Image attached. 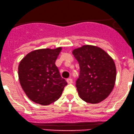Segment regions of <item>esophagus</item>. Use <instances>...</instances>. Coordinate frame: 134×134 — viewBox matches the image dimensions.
<instances>
[{
	"instance_id": "obj_1",
	"label": "esophagus",
	"mask_w": 134,
	"mask_h": 134,
	"mask_svg": "<svg viewBox=\"0 0 134 134\" xmlns=\"http://www.w3.org/2000/svg\"><path fill=\"white\" fill-rule=\"evenodd\" d=\"M66 81H67L68 84H72V83H73V80L71 79H70V78L67 79Z\"/></svg>"
}]
</instances>
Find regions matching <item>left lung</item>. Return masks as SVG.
I'll use <instances>...</instances> for the list:
<instances>
[{
    "label": "left lung",
    "instance_id": "8db88e82",
    "mask_svg": "<svg viewBox=\"0 0 134 134\" xmlns=\"http://www.w3.org/2000/svg\"><path fill=\"white\" fill-rule=\"evenodd\" d=\"M72 54L80 66L76 87L80 98L93 104L107 98L116 79L113 58L100 47L89 44L75 48Z\"/></svg>",
    "mask_w": 134,
    "mask_h": 134
}]
</instances>
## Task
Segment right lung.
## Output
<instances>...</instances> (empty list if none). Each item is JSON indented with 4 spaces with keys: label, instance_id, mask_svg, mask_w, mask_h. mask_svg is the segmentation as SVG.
I'll return each mask as SVG.
<instances>
[{
    "label": "right lung",
    "instance_id": "1",
    "mask_svg": "<svg viewBox=\"0 0 134 134\" xmlns=\"http://www.w3.org/2000/svg\"><path fill=\"white\" fill-rule=\"evenodd\" d=\"M62 47L31 52L21 60L18 79L27 97L36 103L48 105L58 100L67 85L55 63Z\"/></svg>",
    "mask_w": 134,
    "mask_h": 134
}]
</instances>
